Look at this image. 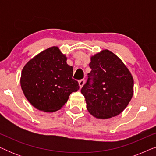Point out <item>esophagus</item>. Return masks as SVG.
I'll return each mask as SVG.
<instances>
[{
  "label": "esophagus",
  "mask_w": 156,
  "mask_h": 156,
  "mask_svg": "<svg viewBox=\"0 0 156 156\" xmlns=\"http://www.w3.org/2000/svg\"><path fill=\"white\" fill-rule=\"evenodd\" d=\"M84 83H85L84 80H80V81H79V84H80V88H82V87H83V85L84 84Z\"/></svg>",
  "instance_id": "1"
}]
</instances>
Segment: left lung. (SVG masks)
<instances>
[{
  "instance_id": "left-lung-1",
  "label": "left lung",
  "mask_w": 156,
  "mask_h": 156,
  "mask_svg": "<svg viewBox=\"0 0 156 156\" xmlns=\"http://www.w3.org/2000/svg\"><path fill=\"white\" fill-rule=\"evenodd\" d=\"M91 72L81 92L87 108L96 118L109 119L124 110L133 94V79L128 68L108 50L91 57Z\"/></svg>"
}]
</instances>
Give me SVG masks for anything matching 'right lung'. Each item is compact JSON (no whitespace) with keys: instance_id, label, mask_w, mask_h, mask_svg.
<instances>
[{"instance_id":"obj_1","label":"right lung","mask_w":156,"mask_h":156,"mask_svg":"<svg viewBox=\"0 0 156 156\" xmlns=\"http://www.w3.org/2000/svg\"><path fill=\"white\" fill-rule=\"evenodd\" d=\"M73 67L57 47L42 51L23 67L20 85L25 97L34 107L45 112L60 109L69 95L80 89L72 78Z\"/></svg>"}]
</instances>
